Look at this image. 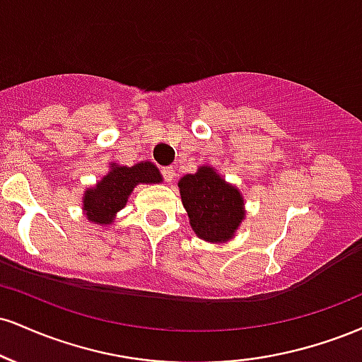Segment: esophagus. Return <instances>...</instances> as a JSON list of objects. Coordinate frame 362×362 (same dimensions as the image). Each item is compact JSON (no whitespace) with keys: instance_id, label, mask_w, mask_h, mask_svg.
<instances>
[{"instance_id":"esophagus-1","label":"esophagus","mask_w":362,"mask_h":362,"mask_svg":"<svg viewBox=\"0 0 362 362\" xmlns=\"http://www.w3.org/2000/svg\"><path fill=\"white\" fill-rule=\"evenodd\" d=\"M161 175H163L165 182H172L173 178H175V170H173L172 167H165V168H161Z\"/></svg>"}]
</instances>
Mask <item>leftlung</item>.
<instances>
[{
	"label": "left lung",
	"mask_w": 362,
	"mask_h": 362,
	"mask_svg": "<svg viewBox=\"0 0 362 362\" xmlns=\"http://www.w3.org/2000/svg\"><path fill=\"white\" fill-rule=\"evenodd\" d=\"M178 187L190 226L199 238L219 243L233 236L245 218L243 199L238 189L226 184L209 167L182 177Z\"/></svg>",
	"instance_id": "left-lung-1"
}]
</instances>
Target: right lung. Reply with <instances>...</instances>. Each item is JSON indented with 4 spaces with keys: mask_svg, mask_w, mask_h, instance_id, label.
<instances>
[{
    "mask_svg": "<svg viewBox=\"0 0 362 362\" xmlns=\"http://www.w3.org/2000/svg\"><path fill=\"white\" fill-rule=\"evenodd\" d=\"M161 175L151 161H141L134 167H117L102 178L95 189L83 197V209L90 221L109 224L117 211L126 206L129 194L138 184H160Z\"/></svg>",
    "mask_w": 362,
    "mask_h": 362,
    "instance_id": "right-lung-1",
    "label": "right lung"
}]
</instances>
